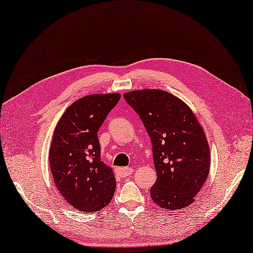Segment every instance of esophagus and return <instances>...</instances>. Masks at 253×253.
Returning a JSON list of instances; mask_svg holds the SVG:
<instances>
[{
    "mask_svg": "<svg viewBox=\"0 0 253 253\" xmlns=\"http://www.w3.org/2000/svg\"><path fill=\"white\" fill-rule=\"evenodd\" d=\"M116 173L120 177H126V176H130V175L133 173V169H132V168H128V167L117 168Z\"/></svg>",
    "mask_w": 253,
    "mask_h": 253,
    "instance_id": "esophagus-1",
    "label": "esophagus"
}]
</instances>
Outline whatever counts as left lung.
I'll return each mask as SVG.
<instances>
[{
  "label": "left lung",
  "instance_id": "1",
  "mask_svg": "<svg viewBox=\"0 0 253 253\" xmlns=\"http://www.w3.org/2000/svg\"><path fill=\"white\" fill-rule=\"evenodd\" d=\"M124 98L151 137L157 173L150 189L153 202L170 211L189 207L211 167L209 142L198 119L181 99L162 89L131 90Z\"/></svg>",
  "mask_w": 253,
  "mask_h": 253
}]
</instances>
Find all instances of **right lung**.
Segmentation results:
<instances>
[{"label":"right lung","instance_id":"obj_1","mask_svg":"<svg viewBox=\"0 0 253 253\" xmlns=\"http://www.w3.org/2000/svg\"><path fill=\"white\" fill-rule=\"evenodd\" d=\"M119 92L92 93L71 104L55 127L49 149L54 182L70 207L96 212L114 197L112 170L100 160L98 130L120 101Z\"/></svg>","mask_w":253,"mask_h":253}]
</instances>
